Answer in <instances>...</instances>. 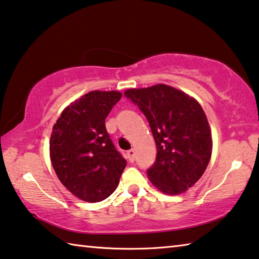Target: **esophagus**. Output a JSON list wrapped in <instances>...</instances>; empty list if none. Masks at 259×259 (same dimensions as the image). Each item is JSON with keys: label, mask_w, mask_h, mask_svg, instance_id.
I'll return each mask as SVG.
<instances>
[{"label": "esophagus", "mask_w": 259, "mask_h": 259, "mask_svg": "<svg viewBox=\"0 0 259 259\" xmlns=\"http://www.w3.org/2000/svg\"><path fill=\"white\" fill-rule=\"evenodd\" d=\"M126 157H128V160L130 162H135V160H136L135 150H133V148H131V150H129L128 152H126Z\"/></svg>", "instance_id": "obj_1"}]
</instances>
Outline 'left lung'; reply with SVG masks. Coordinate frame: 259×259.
<instances>
[{"label":"left lung","mask_w":259,"mask_h":259,"mask_svg":"<svg viewBox=\"0 0 259 259\" xmlns=\"http://www.w3.org/2000/svg\"><path fill=\"white\" fill-rule=\"evenodd\" d=\"M130 99L150 123L156 159L147 176L166 194H179L202 176L211 157V133L202 107L194 98L165 84L129 89Z\"/></svg>","instance_id":"obj_1"}]
</instances>
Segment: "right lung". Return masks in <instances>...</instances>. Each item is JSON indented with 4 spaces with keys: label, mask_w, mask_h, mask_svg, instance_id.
<instances>
[{
    "label": "right lung",
    "mask_w": 259,
    "mask_h": 259,
    "mask_svg": "<svg viewBox=\"0 0 259 259\" xmlns=\"http://www.w3.org/2000/svg\"><path fill=\"white\" fill-rule=\"evenodd\" d=\"M121 97L119 91L88 93L64 109L52 129V166L63 185L87 202L108 198L126 165L105 126Z\"/></svg>",
    "instance_id": "1"
}]
</instances>
